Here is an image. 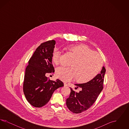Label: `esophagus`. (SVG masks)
I'll return each mask as SVG.
<instances>
[{
  "label": "esophagus",
  "mask_w": 129,
  "mask_h": 129,
  "mask_svg": "<svg viewBox=\"0 0 129 129\" xmlns=\"http://www.w3.org/2000/svg\"><path fill=\"white\" fill-rule=\"evenodd\" d=\"M64 86H68L67 84L66 83H64Z\"/></svg>",
  "instance_id": "1"
}]
</instances>
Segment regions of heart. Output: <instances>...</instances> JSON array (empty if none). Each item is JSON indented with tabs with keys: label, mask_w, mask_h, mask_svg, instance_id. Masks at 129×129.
Wrapping results in <instances>:
<instances>
[{
	"label": "heart",
	"mask_w": 129,
	"mask_h": 129,
	"mask_svg": "<svg viewBox=\"0 0 129 129\" xmlns=\"http://www.w3.org/2000/svg\"><path fill=\"white\" fill-rule=\"evenodd\" d=\"M67 49L75 59L70 64L72 67H60L55 71L57 78L68 82L76 78L79 83H86L94 79L101 72L103 61L101 56L83 44H72ZM60 52L55 49L52 54L53 62L57 65L60 61Z\"/></svg>",
	"instance_id": "1"
}]
</instances>
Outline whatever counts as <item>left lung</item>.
<instances>
[{
    "label": "left lung",
    "instance_id": "1",
    "mask_svg": "<svg viewBox=\"0 0 129 129\" xmlns=\"http://www.w3.org/2000/svg\"><path fill=\"white\" fill-rule=\"evenodd\" d=\"M105 72L103 67L101 73L92 80L84 84H75L77 87L81 88L79 92L74 91L70 87L71 93L66 100V105L70 110L75 114H79L92 106L103 89Z\"/></svg>",
    "mask_w": 129,
    "mask_h": 129
}]
</instances>
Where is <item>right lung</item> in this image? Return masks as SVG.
I'll return each instance as SVG.
<instances>
[{
    "label": "right lung",
    "instance_id": "obj_1",
    "mask_svg": "<svg viewBox=\"0 0 129 129\" xmlns=\"http://www.w3.org/2000/svg\"><path fill=\"white\" fill-rule=\"evenodd\" d=\"M55 41L51 40L41 43L31 57L25 69L23 91L28 102L35 107L46 104L53 92L64 86L61 81H52L47 73H54L52 64V54Z\"/></svg>",
    "mask_w": 129,
    "mask_h": 129
}]
</instances>
